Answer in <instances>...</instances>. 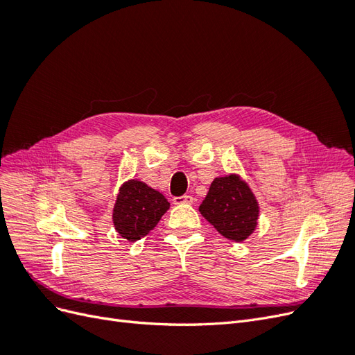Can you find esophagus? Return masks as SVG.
Segmentation results:
<instances>
[{"label":"esophagus","instance_id":"obj_1","mask_svg":"<svg viewBox=\"0 0 355 355\" xmlns=\"http://www.w3.org/2000/svg\"><path fill=\"white\" fill-rule=\"evenodd\" d=\"M175 204H192L194 202V197L191 196H182V197H175L173 198Z\"/></svg>","mask_w":355,"mask_h":355}]
</instances>
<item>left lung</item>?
Here are the masks:
<instances>
[{
    "instance_id": "1",
    "label": "left lung",
    "mask_w": 355,
    "mask_h": 355,
    "mask_svg": "<svg viewBox=\"0 0 355 355\" xmlns=\"http://www.w3.org/2000/svg\"><path fill=\"white\" fill-rule=\"evenodd\" d=\"M198 210L220 235L235 243L250 237L261 213L252 188L237 173L214 178Z\"/></svg>"
}]
</instances>
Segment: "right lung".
I'll return each instance as SVG.
<instances>
[{"label":"right lung","mask_w":355,"mask_h":355,"mask_svg":"<svg viewBox=\"0 0 355 355\" xmlns=\"http://www.w3.org/2000/svg\"><path fill=\"white\" fill-rule=\"evenodd\" d=\"M168 209L170 202L159 191L139 179H128L116 194L114 228L124 240L135 243L151 232Z\"/></svg>","instance_id":"add662e5"}]
</instances>
